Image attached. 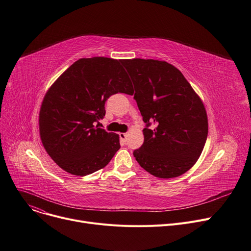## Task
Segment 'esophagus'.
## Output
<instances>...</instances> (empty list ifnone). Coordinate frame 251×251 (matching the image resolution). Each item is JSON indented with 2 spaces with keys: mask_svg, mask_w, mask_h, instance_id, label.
<instances>
[{
  "mask_svg": "<svg viewBox=\"0 0 251 251\" xmlns=\"http://www.w3.org/2000/svg\"><path fill=\"white\" fill-rule=\"evenodd\" d=\"M127 136H128L127 133H120V134H119V137H120L121 141H123V142H126Z\"/></svg>",
  "mask_w": 251,
  "mask_h": 251,
  "instance_id": "34e87169",
  "label": "esophagus"
}]
</instances>
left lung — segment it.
<instances>
[{"mask_svg": "<svg viewBox=\"0 0 251 251\" xmlns=\"http://www.w3.org/2000/svg\"><path fill=\"white\" fill-rule=\"evenodd\" d=\"M122 64L145 123L144 142L133 155L156 177L181 176L197 162L207 140L208 118L201 99L168 62L134 58L123 59Z\"/></svg>", "mask_w": 251, "mask_h": 251, "instance_id": "left-lung-1", "label": "left lung"}]
</instances>
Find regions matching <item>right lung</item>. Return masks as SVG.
<instances>
[{"label":"right lung","instance_id":"obj_1","mask_svg":"<svg viewBox=\"0 0 251 251\" xmlns=\"http://www.w3.org/2000/svg\"><path fill=\"white\" fill-rule=\"evenodd\" d=\"M122 59L80 58L46 93L39 114L42 144L63 171L85 176L101 170L120 148L119 135L95 126L105 103L133 87Z\"/></svg>","mask_w":251,"mask_h":251}]
</instances>
